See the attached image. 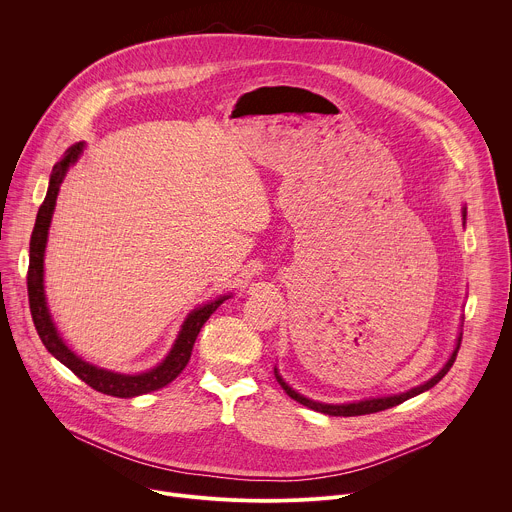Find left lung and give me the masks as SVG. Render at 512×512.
<instances>
[{"mask_svg": "<svg viewBox=\"0 0 512 512\" xmlns=\"http://www.w3.org/2000/svg\"><path fill=\"white\" fill-rule=\"evenodd\" d=\"M462 221H464V225H466V206H462ZM460 344H462V330H460V334H458V338H456V346H454L450 358L446 360L444 367H442L440 371H437L429 381H425V383H421V385H417V387H413V389H409V391H405V393H399V395L371 397V399L352 401V403H322V401L308 399V397H304L302 393H298L296 389H291V387L283 381V377L279 375L277 367H275L273 371H275L277 383L281 385V389H283L291 399L302 403V405H306V407H310V409H314V411H320V413H324V415H334V417L367 415V413H377V411H385V409H389V407H395V405H399V403H403V401H407V399H411V397H415V395H421V393L429 391L431 387H435L437 383H440V381L448 375V371L452 369V364H454V360H456V356H458V350H460Z\"/></svg>", "mask_w": 512, "mask_h": 512, "instance_id": "obj_1", "label": "left lung"}]
</instances>
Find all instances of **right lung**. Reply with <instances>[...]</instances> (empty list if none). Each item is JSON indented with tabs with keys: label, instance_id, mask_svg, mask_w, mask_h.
<instances>
[{
	"label": "right lung",
	"instance_id": "1",
	"mask_svg": "<svg viewBox=\"0 0 512 512\" xmlns=\"http://www.w3.org/2000/svg\"><path fill=\"white\" fill-rule=\"evenodd\" d=\"M83 150H85V141L70 145L66 154L54 164L46 198L36 216V225H34L32 239H30V267H28L30 312H32V320H34V326L38 330L42 344L56 360H60L64 364L66 369H70L81 381H85L89 387H93L99 393L129 399V397L145 395V393H152V391L166 387L186 369V364L192 354V346L196 342L200 328L210 318V314H214V310L225 300H229L231 296H221V298L210 300V302L194 308L184 318L170 352L150 371L135 373V375L115 373L109 369H101L93 362H87L75 350H70L68 344L64 342V338L60 336V332L52 320L50 308H48L46 289H44V255H46L48 231H50V223H52L56 198L60 192V184H62L66 172L79 162V158L83 156Z\"/></svg>",
	"mask_w": 512,
	"mask_h": 512
}]
</instances>
